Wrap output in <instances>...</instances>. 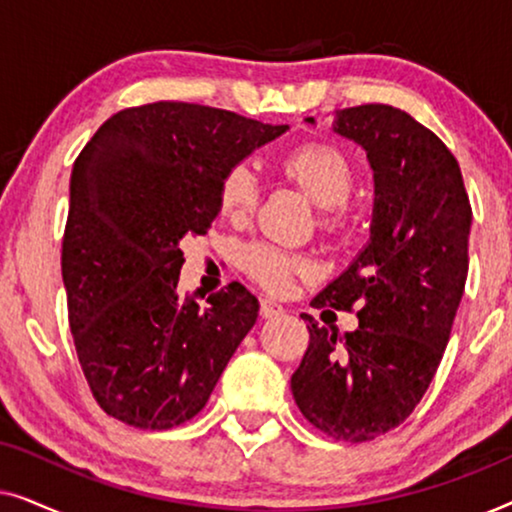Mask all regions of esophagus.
Returning a JSON list of instances; mask_svg holds the SVG:
<instances>
[{
    "label": "esophagus",
    "instance_id": "esophagus-1",
    "mask_svg": "<svg viewBox=\"0 0 512 512\" xmlns=\"http://www.w3.org/2000/svg\"><path fill=\"white\" fill-rule=\"evenodd\" d=\"M258 312H261L263 319H272V317H279V314H284V307L275 303V300H268L263 298L261 300V307H258Z\"/></svg>",
    "mask_w": 512,
    "mask_h": 512
}]
</instances>
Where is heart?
<instances>
[{
	"instance_id": "b5f03b06",
	"label": "heart",
	"mask_w": 512,
	"mask_h": 512,
	"mask_svg": "<svg viewBox=\"0 0 512 512\" xmlns=\"http://www.w3.org/2000/svg\"><path fill=\"white\" fill-rule=\"evenodd\" d=\"M279 170L293 181L314 205L328 209L324 219L326 226L340 221L342 207L352 198L354 191V167L345 153L328 144H303L286 153L279 160ZM258 177L249 163H237L223 174L219 184V209L228 221H247L258 205ZM240 265L247 275L265 291L279 293L293 282V277H303L310 272L307 258L291 254L282 247L268 242L249 244L242 251Z\"/></svg>"
}]
</instances>
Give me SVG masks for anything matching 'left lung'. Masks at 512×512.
I'll use <instances>...</instances> for the list:
<instances>
[{
    "label": "left lung",
    "instance_id": "1",
    "mask_svg": "<svg viewBox=\"0 0 512 512\" xmlns=\"http://www.w3.org/2000/svg\"><path fill=\"white\" fill-rule=\"evenodd\" d=\"M333 130L366 149L375 212L368 247L312 307L356 312L359 328L338 335L303 314L310 345L291 391L314 429L368 443L403 424L436 375L464 296L473 214L457 158L410 114L361 104Z\"/></svg>",
    "mask_w": 512,
    "mask_h": 512
}]
</instances>
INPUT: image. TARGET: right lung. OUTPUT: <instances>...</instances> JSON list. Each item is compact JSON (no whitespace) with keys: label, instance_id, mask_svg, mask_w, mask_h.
<instances>
[{"label":"right lung","instance_id":"right-lung-1","mask_svg":"<svg viewBox=\"0 0 512 512\" xmlns=\"http://www.w3.org/2000/svg\"><path fill=\"white\" fill-rule=\"evenodd\" d=\"M286 130L163 100L107 118L74 160L62 282L76 356L107 415L165 431L205 408L258 300L240 282L205 307L181 298L179 242L207 233L223 174Z\"/></svg>","mask_w":512,"mask_h":512}]
</instances>
